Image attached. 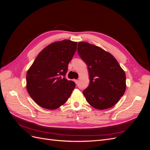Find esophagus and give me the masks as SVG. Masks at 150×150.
<instances>
[{"label": "esophagus", "mask_w": 150, "mask_h": 150, "mask_svg": "<svg viewBox=\"0 0 150 150\" xmlns=\"http://www.w3.org/2000/svg\"><path fill=\"white\" fill-rule=\"evenodd\" d=\"M74 82L77 84V83H78L79 82V80H78V79H75V80H74Z\"/></svg>", "instance_id": "1"}]
</instances>
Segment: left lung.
Wrapping results in <instances>:
<instances>
[{
    "label": "left lung",
    "instance_id": "8db88e82",
    "mask_svg": "<svg viewBox=\"0 0 150 150\" xmlns=\"http://www.w3.org/2000/svg\"><path fill=\"white\" fill-rule=\"evenodd\" d=\"M78 52L88 67L90 83L83 91L86 101L97 110L115 106L124 94L126 74L111 54L94 44L78 42Z\"/></svg>",
    "mask_w": 150,
    "mask_h": 150
}]
</instances>
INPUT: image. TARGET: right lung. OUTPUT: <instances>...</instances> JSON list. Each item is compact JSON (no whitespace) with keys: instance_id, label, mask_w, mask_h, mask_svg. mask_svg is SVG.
<instances>
[{"instance_id":"obj_1","label":"right lung","mask_w":150,"mask_h":150,"mask_svg":"<svg viewBox=\"0 0 150 150\" xmlns=\"http://www.w3.org/2000/svg\"><path fill=\"white\" fill-rule=\"evenodd\" d=\"M76 49L77 42L70 40L52 42L39 52L28 69L26 88L40 107L55 110L70 97L76 84L64 76Z\"/></svg>"}]
</instances>
